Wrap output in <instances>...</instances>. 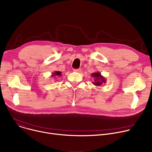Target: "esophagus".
Wrapping results in <instances>:
<instances>
[{
  "label": "esophagus",
  "instance_id": "obj_1",
  "mask_svg": "<svg viewBox=\"0 0 152 152\" xmlns=\"http://www.w3.org/2000/svg\"><path fill=\"white\" fill-rule=\"evenodd\" d=\"M73 71H74V72H75L80 73V72H81V69H80V68H79V69H75Z\"/></svg>",
  "mask_w": 152,
  "mask_h": 152
}]
</instances>
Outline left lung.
I'll return each instance as SVG.
<instances>
[{
	"label": "left lung",
	"instance_id": "left-lung-1",
	"mask_svg": "<svg viewBox=\"0 0 152 152\" xmlns=\"http://www.w3.org/2000/svg\"><path fill=\"white\" fill-rule=\"evenodd\" d=\"M91 76H92L94 78V81L92 82V84L96 86H100L106 83V78L101 75V73L99 72L93 73L91 74Z\"/></svg>",
	"mask_w": 152,
	"mask_h": 152
}]
</instances>
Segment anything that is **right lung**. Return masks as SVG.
Listing matches in <instances>:
<instances>
[{
    "mask_svg": "<svg viewBox=\"0 0 152 152\" xmlns=\"http://www.w3.org/2000/svg\"><path fill=\"white\" fill-rule=\"evenodd\" d=\"M61 74H62V73L60 72H59V71H56V72H53V73H52V75H51V77H56H56H60V76H61Z\"/></svg>",
    "mask_w": 152,
    "mask_h": 152,
    "instance_id": "add662e5",
    "label": "right lung"
}]
</instances>
